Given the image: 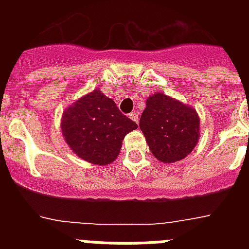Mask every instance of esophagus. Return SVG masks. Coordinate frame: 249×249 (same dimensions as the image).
<instances>
[{"mask_svg":"<svg viewBox=\"0 0 249 249\" xmlns=\"http://www.w3.org/2000/svg\"><path fill=\"white\" fill-rule=\"evenodd\" d=\"M129 118H131L132 121H135L136 123H138V113H137V112H131V113H129Z\"/></svg>","mask_w":249,"mask_h":249,"instance_id":"esophagus-1","label":"esophagus"}]
</instances>
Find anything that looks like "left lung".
Segmentation results:
<instances>
[{
    "label": "left lung",
    "instance_id": "obj_1",
    "mask_svg": "<svg viewBox=\"0 0 249 249\" xmlns=\"http://www.w3.org/2000/svg\"><path fill=\"white\" fill-rule=\"evenodd\" d=\"M140 128L152 155L173 163L190 155L198 142L199 117L195 108L158 92L147 98Z\"/></svg>",
    "mask_w": 249,
    "mask_h": 249
}]
</instances>
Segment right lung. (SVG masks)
<instances>
[{"label":"right lung","instance_id":"obj_1","mask_svg":"<svg viewBox=\"0 0 249 249\" xmlns=\"http://www.w3.org/2000/svg\"><path fill=\"white\" fill-rule=\"evenodd\" d=\"M137 127L98 89L67 107L61 121L63 138L70 148L80 158L98 166L112 163L124 136Z\"/></svg>","mask_w":249,"mask_h":249}]
</instances>
